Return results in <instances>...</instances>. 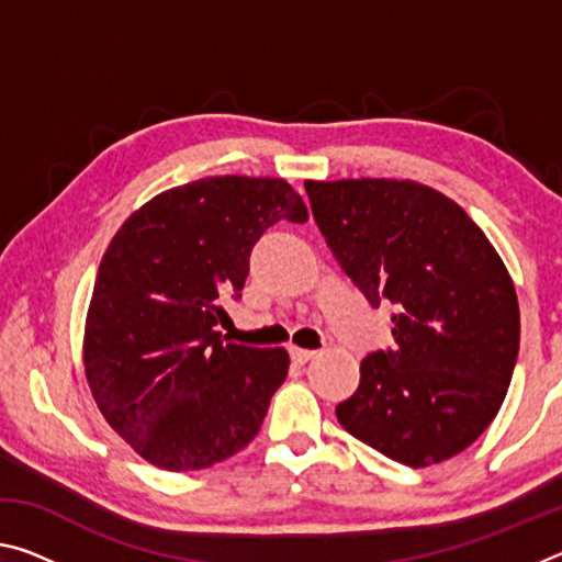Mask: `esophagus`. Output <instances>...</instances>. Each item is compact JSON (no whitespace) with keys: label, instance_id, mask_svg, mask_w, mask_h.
<instances>
[{"label":"esophagus","instance_id":"obj_1","mask_svg":"<svg viewBox=\"0 0 562 562\" xmlns=\"http://www.w3.org/2000/svg\"><path fill=\"white\" fill-rule=\"evenodd\" d=\"M317 351H312V349H300V347H290V357H292V361L294 364H307V361L315 357Z\"/></svg>","mask_w":562,"mask_h":562}]
</instances>
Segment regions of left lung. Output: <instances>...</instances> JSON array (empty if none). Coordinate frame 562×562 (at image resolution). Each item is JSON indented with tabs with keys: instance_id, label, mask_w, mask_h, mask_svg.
<instances>
[{
	"instance_id": "8db88e82",
	"label": "left lung",
	"mask_w": 562,
	"mask_h": 562,
	"mask_svg": "<svg viewBox=\"0 0 562 562\" xmlns=\"http://www.w3.org/2000/svg\"><path fill=\"white\" fill-rule=\"evenodd\" d=\"M304 188L339 268L374 310L394 307V345L361 359L339 424L412 469L469 449L496 418L518 359L506 265L461 205L414 180Z\"/></svg>"
}]
</instances>
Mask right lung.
<instances>
[{"instance_id":"1","label":"right lung","mask_w":562,"mask_h":562,"mask_svg":"<svg viewBox=\"0 0 562 562\" xmlns=\"http://www.w3.org/2000/svg\"><path fill=\"white\" fill-rule=\"evenodd\" d=\"M307 207L280 178L217 176L156 195L113 235L83 337L91 394L111 429L166 471L245 449L288 376L284 349L225 345L250 252Z\"/></svg>"}]
</instances>
